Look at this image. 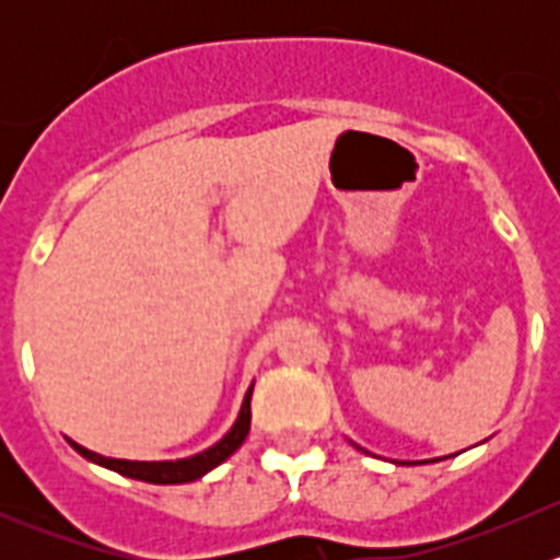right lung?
<instances>
[{
	"mask_svg": "<svg viewBox=\"0 0 560 560\" xmlns=\"http://www.w3.org/2000/svg\"><path fill=\"white\" fill-rule=\"evenodd\" d=\"M248 425H252V387H248L238 420H235V425L230 428L228 436H224L219 444H213V447H208L206 453L195 457H184V460H160V463L116 460V457H103L92 453V450L81 447V444L75 442L70 444L86 457V460L100 463V466L124 474V477H132V479H140V482H151V485H180V482H195V479H200L202 474H208L211 468H217L219 463L228 460V457L244 444Z\"/></svg>",
	"mask_w": 560,
	"mask_h": 560,
	"instance_id": "right-lung-1",
	"label": "right lung"
}]
</instances>
